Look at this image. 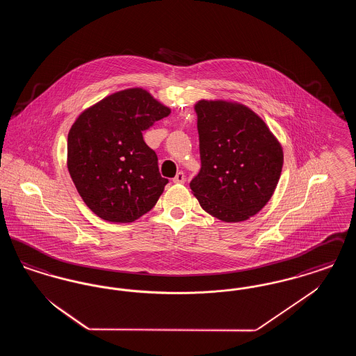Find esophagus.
<instances>
[{
	"label": "esophagus",
	"mask_w": 356,
	"mask_h": 356,
	"mask_svg": "<svg viewBox=\"0 0 356 356\" xmlns=\"http://www.w3.org/2000/svg\"><path fill=\"white\" fill-rule=\"evenodd\" d=\"M186 181V175L183 172H177V175L173 177V183L183 184Z\"/></svg>",
	"instance_id": "34e87169"
}]
</instances>
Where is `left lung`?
<instances>
[{"label": "left lung", "instance_id": "8db88e82", "mask_svg": "<svg viewBox=\"0 0 356 356\" xmlns=\"http://www.w3.org/2000/svg\"><path fill=\"white\" fill-rule=\"evenodd\" d=\"M195 111L202 168L189 186L213 218L247 220L271 199L283 168V148L243 104L200 100Z\"/></svg>", "mask_w": 356, "mask_h": 356}]
</instances>
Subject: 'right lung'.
Segmentation results:
<instances>
[{
  "mask_svg": "<svg viewBox=\"0 0 356 356\" xmlns=\"http://www.w3.org/2000/svg\"><path fill=\"white\" fill-rule=\"evenodd\" d=\"M170 113L141 88L116 92L85 109L68 134V170L102 220L132 222L157 203L168 179L143 132Z\"/></svg>",
  "mask_w": 356,
  "mask_h": 356,
  "instance_id": "right-lung-1",
  "label": "right lung"
}]
</instances>
